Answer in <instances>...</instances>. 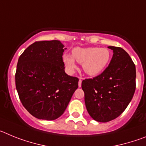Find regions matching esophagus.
<instances>
[{"label": "esophagus", "instance_id": "34e87169", "mask_svg": "<svg viewBox=\"0 0 146 146\" xmlns=\"http://www.w3.org/2000/svg\"><path fill=\"white\" fill-rule=\"evenodd\" d=\"M81 86H82V80H81V78H79V82H78V86H79V87L80 88Z\"/></svg>", "mask_w": 146, "mask_h": 146}]
</instances>
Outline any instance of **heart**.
<instances>
[{
  "label": "heart",
  "mask_w": 146,
  "mask_h": 146,
  "mask_svg": "<svg viewBox=\"0 0 146 146\" xmlns=\"http://www.w3.org/2000/svg\"><path fill=\"white\" fill-rule=\"evenodd\" d=\"M110 57V51L107 48L76 47L72 50V56L69 54L63 55V61L69 72H73L75 69L76 60L82 64V69L88 75L95 77L108 66Z\"/></svg>",
  "instance_id": "heart-1"
}]
</instances>
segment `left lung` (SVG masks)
<instances>
[{
	"label": "left lung",
	"instance_id": "8db88e82",
	"mask_svg": "<svg viewBox=\"0 0 146 146\" xmlns=\"http://www.w3.org/2000/svg\"><path fill=\"white\" fill-rule=\"evenodd\" d=\"M113 52L109 66L93 79L82 80L88 113L98 122H108L125 110L135 91L136 69L129 54L121 47Z\"/></svg>",
	"mask_w": 146,
	"mask_h": 146
}]
</instances>
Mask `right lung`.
Here are the masks:
<instances>
[{"label":"right lung","instance_id":"add662e5","mask_svg":"<svg viewBox=\"0 0 146 146\" xmlns=\"http://www.w3.org/2000/svg\"><path fill=\"white\" fill-rule=\"evenodd\" d=\"M58 40L36 42L18 59L15 84L24 108L35 118L52 121L66 109L78 78L66 74Z\"/></svg>","mask_w":146,"mask_h":146}]
</instances>
